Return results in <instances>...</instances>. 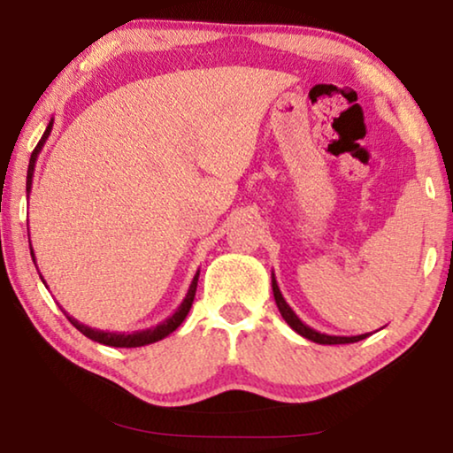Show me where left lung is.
<instances>
[{
  "mask_svg": "<svg viewBox=\"0 0 453 453\" xmlns=\"http://www.w3.org/2000/svg\"><path fill=\"white\" fill-rule=\"evenodd\" d=\"M272 293H274L278 311H280L284 321H287V324L293 327L296 334H301L303 338L311 340V342H318V344H352V342H358V340L369 336V334H361V336H330V334H321L318 330H313V327H309L307 324H303V321L299 319V315H296L293 309H290L288 303L284 301L280 288H278L274 272H272Z\"/></svg>",
  "mask_w": 453,
  "mask_h": 453,
  "instance_id": "left-lung-1",
  "label": "left lung"
}]
</instances>
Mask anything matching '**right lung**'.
<instances>
[{"label": "right lung", "mask_w": 453, "mask_h": 453, "mask_svg": "<svg viewBox=\"0 0 453 453\" xmlns=\"http://www.w3.org/2000/svg\"><path fill=\"white\" fill-rule=\"evenodd\" d=\"M53 129V119L49 121V126L45 129V134H42V138L39 140V144L30 154V160H28V173H27V196L30 194V188H33V175H35V165H36V158H39V154L42 150V146H45V142L49 138V134H51ZM30 256L35 259V251L33 247H30ZM36 265V262H35ZM41 276V274H39ZM197 278H200V270L196 272L194 280H191L189 288H188V295H185V299L181 301V305L175 309V313L169 315L165 321H160L158 326H152V327H146V330H138V332H132V334H126V332H104V330H95V327H88L84 324H80L78 319H73L72 315H67V319L72 321L73 327L80 330L84 334L86 338L95 340L98 344H104V346H115V349H138V346H146V344H152V342H158V340H163L169 336L171 332H175L179 326L183 324V319L188 318L189 309H191V303H194V296H196V288H197ZM42 284H45V278L41 276ZM47 287V284H45Z\"/></svg>", "instance_id": "1"}]
</instances>
